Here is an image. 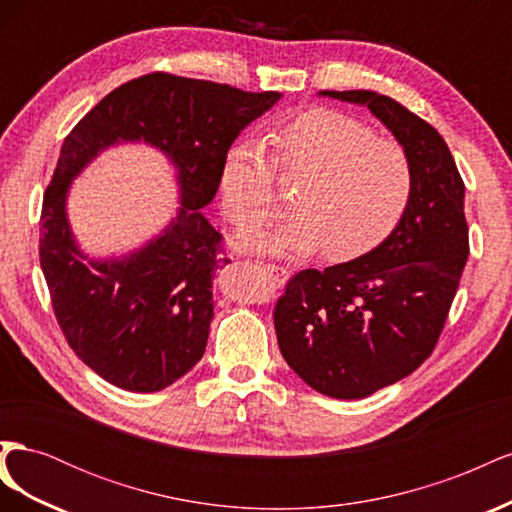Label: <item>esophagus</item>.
Segmentation results:
<instances>
[{
	"label": "esophagus",
	"mask_w": 512,
	"mask_h": 512,
	"mask_svg": "<svg viewBox=\"0 0 512 512\" xmlns=\"http://www.w3.org/2000/svg\"><path fill=\"white\" fill-rule=\"evenodd\" d=\"M256 265L265 271L273 282H277V284H284L286 282V277H288V273L284 271V269H280V267H275V265H265V262H256Z\"/></svg>",
	"instance_id": "esophagus-1"
}]
</instances>
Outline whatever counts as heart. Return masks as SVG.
I'll return each mask as SVG.
<instances>
[{"instance_id":"obj_1","label":"heart","mask_w":512,"mask_h":512,"mask_svg":"<svg viewBox=\"0 0 512 512\" xmlns=\"http://www.w3.org/2000/svg\"><path fill=\"white\" fill-rule=\"evenodd\" d=\"M273 177L294 183L290 215L241 245L271 256L350 260L378 247L404 218L414 170L404 147L378 138L365 123L314 108L271 128L262 143L230 147L220 170L228 220L256 228L273 209Z\"/></svg>"}]
</instances>
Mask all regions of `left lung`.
<instances>
[{
  "instance_id": "8db88e82",
  "label": "left lung",
  "mask_w": 512,
  "mask_h": 512,
  "mask_svg": "<svg viewBox=\"0 0 512 512\" xmlns=\"http://www.w3.org/2000/svg\"><path fill=\"white\" fill-rule=\"evenodd\" d=\"M367 106L404 147L414 170L410 207L374 250L324 271L305 269L275 305L290 369L314 391L363 399L395 384L436 348L470 254L466 188L444 138L376 91H320Z\"/></svg>"
}]
</instances>
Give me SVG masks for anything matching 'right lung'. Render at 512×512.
Returning a JSON list of instances; mask_svg holds the SVG:
<instances>
[{
	"instance_id": "obj_1",
	"label": "right lung",
	"mask_w": 512,
	"mask_h": 512,
	"mask_svg": "<svg viewBox=\"0 0 512 512\" xmlns=\"http://www.w3.org/2000/svg\"><path fill=\"white\" fill-rule=\"evenodd\" d=\"M277 91H241L153 72L113 89L66 136L42 200L40 265L61 331L79 359L123 391L166 389L203 359L213 277L228 258L203 215L224 156ZM121 142L158 148L176 168L178 213L159 235L117 259L80 250L67 220L71 181Z\"/></svg>"
}]
</instances>
